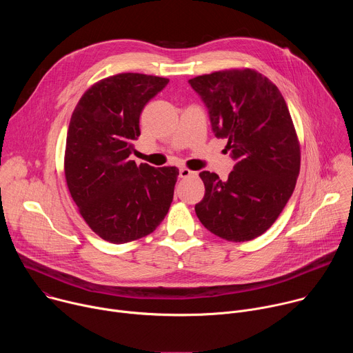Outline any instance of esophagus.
I'll return each mask as SVG.
<instances>
[{
    "label": "esophagus",
    "mask_w": 353,
    "mask_h": 353,
    "mask_svg": "<svg viewBox=\"0 0 353 353\" xmlns=\"http://www.w3.org/2000/svg\"><path fill=\"white\" fill-rule=\"evenodd\" d=\"M179 173H180L181 179H188V177H195L196 176V172H191V170H188L185 168H181Z\"/></svg>",
    "instance_id": "esophagus-1"
}]
</instances>
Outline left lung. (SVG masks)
Masks as SVG:
<instances>
[{
	"label": "left lung",
	"mask_w": 353,
	"mask_h": 353,
	"mask_svg": "<svg viewBox=\"0 0 353 353\" xmlns=\"http://www.w3.org/2000/svg\"><path fill=\"white\" fill-rule=\"evenodd\" d=\"M188 83L234 161L226 181L216 173H199L205 195L195 214L222 239L253 240L276 221L300 170V146L285 99L267 77L248 68L199 75Z\"/></svg>",
	"instance_id": "1"
}]
</instances>
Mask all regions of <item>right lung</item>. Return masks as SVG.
<instances>
[{
    "label": "right lung",
    "mask_w": 353,
    "mask_h": 353,
    "mask_svg": "<svg viewBox=\"0 0 353 353\" xmlns=\"http://www.w3.org/2000/svg\"><path fill=\"white\" fill-rule=\"evenodd\" d=\"M169 79L117 74L90 86L71 116L65 180L89 228L114 244L152 233L173 201L177 168L131 161L139 116Z\"/></svg>",
    "instance_id": "right-lung-1"
}]
</instances>
